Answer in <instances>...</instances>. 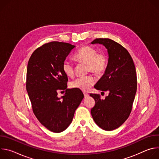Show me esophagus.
Instances as JSON below:
<instances>
[{
	"label": "esophagus",
	"instance_id": "obj_1",
	"mask_svg": "<svg viewBox=\"0 0 159 159\" xmlns=\"http://www.w3.org/2000/svg\"><path fill=\"white\" fill-rule=\"evenodd\" d=\"M84 97H85V98H87V97L89 96V94H87V93H84Z\"/></svg>",
	"mask_w": 159,
	"mask_h": 159
}]
</instances>
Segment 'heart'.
<instances>
[{"label":"heart","mask_w":159,"mask_h":159,"mask_svg":"<svg viewBox=\"0 0 159 159\" xmlns=\"http://www.w3.org/2000/svg\"><path fill=\"white\" fill-rule=\"evenodd\" d=\"M74 59L79 61L87 63V70L96 74L103 73L107 66V57L103 53H98V51L90 46L81 47L74 55ZM62 70L68 77L74 75V66L69 60H64L62 63ZM95 83V79L90 75L81 77L71 82L70 86L72 89H79L83 91L87 90Z\"/></svg>","instance_id":"b5f03b06"}]
</instances>
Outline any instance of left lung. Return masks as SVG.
Returning a JSON list of instances; mask_svg holds the SVG:
<instances>
[{"instance_id":"left-lung-1","label":"left lung","mask_w":159,"mask_h":159,"mask_svg":"<svg viewBox=\"0 0 159 159\" xmlns=\"http://www.w3.org/2000/svg\"><path fill=\"white\" fill-rule=\"evenodd\" d=\"M101 44L107 50L105 72L94 88L109 95L90 94L95 100L90 110L95 123L102 129L111 131L122 125L129 117L137 93V81L133 60L126 48L109 38H97L91 44Z\"/></svg>"}]
</instances>
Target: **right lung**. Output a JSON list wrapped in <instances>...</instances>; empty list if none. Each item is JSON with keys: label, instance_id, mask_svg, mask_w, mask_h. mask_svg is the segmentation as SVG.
Wrapping results in <instances>:
<instances>
[{"label": "right lung", "instance_id": "obj_1", "mask_svg": "<svg viewBox=\"0 0 159 159\" xmlns=\"http://www.w3.org/2000/svg\"><path fill=\"white\" fill-rule=\"evenodd\" d=\"M75 47L70 43L52 41L44 44L31 55L27 68L26 90L34 115L54 133L67 128L84 98L81 90L67 89L68 77L62 63ZM66 90L57 98V90Z\"/></svg>", "mask_w": 159, "mask_h": 159}]
</instances>
